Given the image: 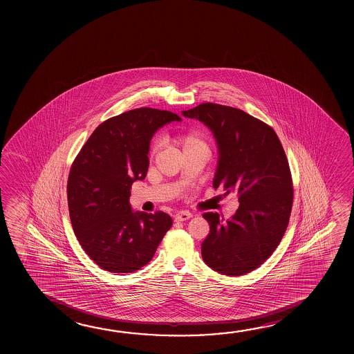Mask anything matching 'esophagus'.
<instances>
[{"instance_id":"esophagus-1","label":"esophagus","mask_w":354,"mask_h":354,"mask_svg":"<svg viewBox=\"0 0 354 354\" xmlns=\"http://www.w3.org/2000/svg\"><path fill=\"white\" fill-rule=\"evenodd\" d=\"M192 217V214L187 212V211H181L179 214L175 216V221L176 222H184V221L190 220Z\"/></svg>"}]
</instances>
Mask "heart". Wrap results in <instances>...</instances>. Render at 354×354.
<instances>
[{
    "label": "heart",
    "mask_w": 354,
    "mask_h": 354,
    "mask_svg": "<svg viewBox=\"0 0 354 354\" xmlns=\"http://www.w3.org/2000/svg\"><path fill=\"white\" fill-rule=\"evenodd\" d=\"M178 143L183 151H192V149H198V148H207L206 142L203 138V136L197 132H189V133L183 134L178 138ZM160 147L159 140H156L151 145V156L157 153Z\"/></svg>",
    "instance_id": "obj_1"
}]
</instances>
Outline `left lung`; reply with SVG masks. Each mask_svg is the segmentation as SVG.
<instances>
[{
	"instance_id": "1",
	"label": "left lung",
	"mask_w": 354,
	"mask_h": 354,
	"mask_svg": "<svg viewBox=\"0 0 354 354\" xmlns=\"http://www.w3.org/2000/svg\"><path fill=\"white\" fill-rule=\"evenodd\" d=\"M181 113L214 134L218 160L212 185L239 203L230 220L203 214L209 225L203 261L223 275H243L267 261L289 223L294 192L283 145L272 127L238 109L207 102Z\"/></svg>"
}]
</instances>
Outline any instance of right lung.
Returning <instances> with one entry per match:
<instances>
[{
  "instance_id": "obj_1",
  "label": "right lung",
  "mask_w": 354,
  "mask_h": 354,
  "mask_svg": "<svg viewBox=\"0 0 354 354\" xmlns=\"http://www.w3.org/2000/svg\"><path fill=\"white\" fill-rule=\"evenodd\" d=\"M181 121L170 111L142 107L101 123L70 169V220L82 250L100 268L132 272L149 263L173 225L168 214L134 212L131 187L145 179L159 128Z\"/></svg>"
}]
</instances>
